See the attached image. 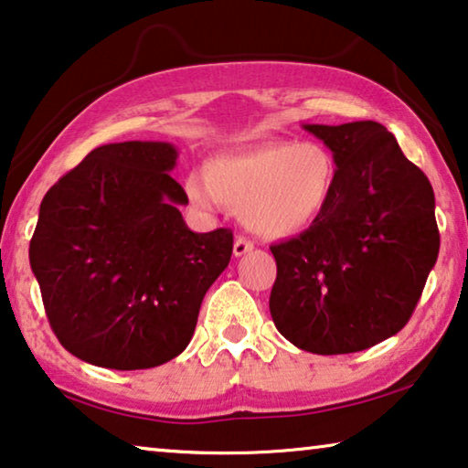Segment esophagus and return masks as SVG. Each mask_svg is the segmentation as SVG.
<instances>
[{
    "instance_id": "1",
    "label": "esophagus",
    "mask_w": 468,
    "mask_h": 468,
    "mask_svg": "<svg viewBox=\"0 0 468 468\" xmlns=\"http://www.w3.org/2000/svg\"><path fill=\"white\" fill-rule=\"evenodd\" d=\"M254 250V243L248 239V237H237L235 243H233V254L239 258V256H246L248 252H252Z\"/></svg>"
}]
</instances>
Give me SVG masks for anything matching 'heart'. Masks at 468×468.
<instances>
[{"instance_id": "b5f03b06", "label": "heart", "mask_w": 468, "mask_h": 468, "mask_svg": "<svg viewBox=\"0 0 468 468\" xmlns=\"http://www.w3.org/2000/svg\"><path fill=\"white\" fill-rule=\"evenodd\" d=\"M336 180L338 164L325 144L271 141L212 157L204 174L186 176L185 193L201 212L227 206L252 233L285 239L322 218Z\"/></svg>"}]
</instances>
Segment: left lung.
I'll return each instance as SVG.
<instances>
[{
  "label": "left lung",
  "mask_w": 468,
  "mask_h": 468,
  "mask_svg": "<svg viewBox=\"0 0 468 468\" xmlns=\"http://www.w3.org/2000/svg\"><path fill=\"white\" fill-rule=\"evenodd\" d=\"M303 128L336 159V191L315 225L271 246V317L303 351L357 353L395 336L420 301L439 254L435 193L378 122Z\"/></svg>",
  "instance_id": "1"
}]
</instances>
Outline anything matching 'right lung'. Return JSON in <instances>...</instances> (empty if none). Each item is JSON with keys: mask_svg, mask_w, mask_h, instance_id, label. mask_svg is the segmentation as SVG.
Returning <instances> with one entry per match:
<instances>
[{"mask_svg": "<svg viewBox=\"0 0 468 468\" xmlns=\"http://www.w3.org/2000/svg\"><path fill=\"white\" fill-rule=\"evenodd\" d=\"M170 143L102 144L39 206L29 261L46 315L69 353L109 369H146L191 343L233 233H193L170 176Z\"/></svg>", "mask_w": 468, "mask_h": 468, "instance_id": "right-lung-1", "label": "right lung"}]
</instances>
